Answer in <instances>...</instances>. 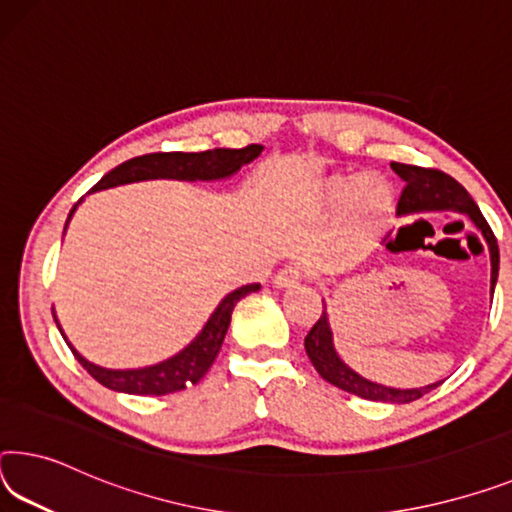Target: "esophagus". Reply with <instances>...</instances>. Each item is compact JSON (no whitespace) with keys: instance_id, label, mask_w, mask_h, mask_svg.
<instances>
[{"instance_id":"34e87169","label":"esophagus","mask_w":512,"mask_h":512,"mask_svg":"<svg viewBox=\"0 0 512 512\" xmlns=\"http://www.w3.org/2000/svg\"><path fill=\"white\" fill-rule=\"evenodd\" d=\"M300 280H303V266L291 264V266H287V269L278 271V275L273 278V287L285 289V287H291V285H298Z\"/></svg>"}]
</instances>
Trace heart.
<instances>
[{"label":"heart","mask_w":512,"mask_h":512,"mask_svg":"<svg viewBox=\"0 0 512 512\" xmlns=\"http://www.w3.org/2000/svg\"><path fill=\"white\" fill-rule=\"evenodd\" d=\"M339 241L346 253H355L385 223L392 207V189L378 175H364L351 184L348 177H335L321 189L323 202L342 200Z\"/></svg>","instance_id":"obj_1"}]
</instances>
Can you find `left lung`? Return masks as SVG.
<instances>
[{
    "mask_svg": "<svg viewBox=\"0 0 512 512\" xmlns=\"http://www.w3.org/2000/svg\"><path fill=\"white\" fill-rule=\"evenodd\" d=\"M392 170L405 182V189L399 198V205H396V216H410V214H426V212H456L469 218L481 237L488 243L490 250V298L494 294V287H497L499 278V248L497 239L490 230L488 221H485L481 209L469 196L467 189L462 184L453 180L451 175L442 173V170L435 168H419V166H408V164H392ZM305 351L307 358L312 360L314 369L319 371L323 380H328L330 385L344 389L348 394L360 396V399L367 401H378V403H412L421 399V396L431 392V389L440 387V383H431L424 387H412V389H401V387H387L380 383H373V380L360 376L358 371H353L348 364L342 360V355L337 353L335 346V335H332L330 316L328 310H323L319 321L314 323L312 330L307 332L305 337Z\"/></svg>",
    "mask_w": 512,
    "mask_h": 512,
    "instance_id": "left-lung-1",
    "label": "left lung"
}]
</instances>
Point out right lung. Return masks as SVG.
I'll use <instances>...</instances> for the list:
<instances>
[{
    "label": "right lung",
    "instance_id": "1",
    "mask_svg": "<svg viewBox=\"0 0 512 512\" xmlns=\"http://www.w3.org/2000/svg\"><path fill=\"white\" fill-rule=\"evenodd\" d=\"M262 150H264L262 145H248V148H241V150L216 148L207 152L143 154V157H134L125 161V164L109 170V173L104 175L88 193L113 189V186H120V184L145 182V180H180V182L227 180V177L239 173L241 166H246L253 159H257L259 154H262ZM77 205L70 209V216L66 221V227H63V234L68 230L72 214L77 212ZM257 289L259 285L255 282V285H243L239 289L230 291V294L216 305V310L212 312V316H209L198 335L193 337L180 353L170 355L168 360H161L157 364H150V367H139V369H107L95 362H88L84 355H81L77 348L68 342V337L63 335L59 321H56V314H54V321L56 326H59L63 339L68 342L72 355H75L77 362L91 373L97 383L113 389V392H123V394L164 396V394H173V392H180V389L196 385L198 380L205 376L209 367L214 364L218 351H221L225 332L230 328L234 305H237L243 296L253 294Z\"/></svg>",
    "mask_w": 512,
    "mask_h": 512
}]
</instances>
